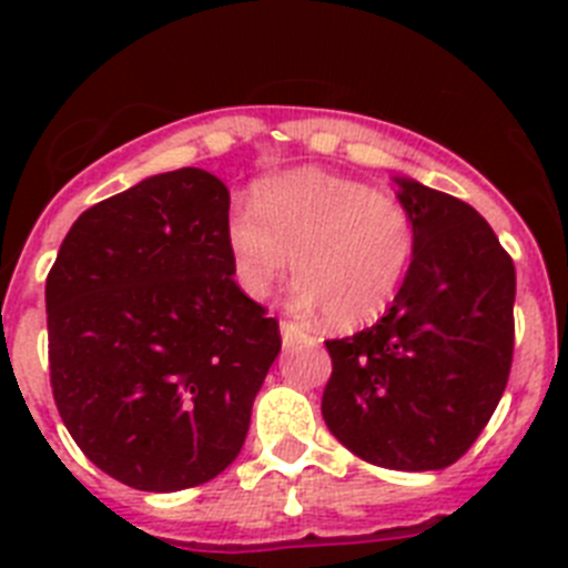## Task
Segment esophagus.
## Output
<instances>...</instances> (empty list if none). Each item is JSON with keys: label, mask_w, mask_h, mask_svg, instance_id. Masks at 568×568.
Listing matches in <instances>:
<instances>
[{"label": "esophagus", "mask_w": 568, "mask_h": 568, "mask_svg": "<svg viewBox=\"0 0 568 568\" xmlns=\"http://www.w3.org/2000/svg\"><path fill=\"white\" fill-rule=\"evenodd\" d=\"M281 341H284V346L298 344V341H307V333L295 327V324H290V321H281Z\"/></svg>", "instance_id": "obj_1"}]
</instances>
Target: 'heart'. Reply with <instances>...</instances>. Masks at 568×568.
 I'll return each mask as SVG.
<instances>
[{"label": "heart", "instance_id": "b5f03b06", "mask_svg": "<svg viewBox=\"0 0 568 568\" xmlns=\"http://www.w3.org/2000/svg\"><path fill=\"white\" fill-rule=\"evenodd\" d=\"M235 278L264 298L295 270V307L324 310L341 329L373 324L415 258V219L398 195L358 179L295 170L253 190L227 222Z\"/></svg>", "mask_w": 568, "mask_h": 568}]
</instances>
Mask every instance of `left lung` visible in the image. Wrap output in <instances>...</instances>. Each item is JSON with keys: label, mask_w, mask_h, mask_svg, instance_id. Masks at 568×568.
Returning a JSON list of instances; mask_svg holds the SVG:
<instances>
[{"label": "left lung", "mask_w": 568, "mask_h": 568, "mask_svg": "<svg viewBox=\"0 0 568 568\" xmlns=\"http://www.w3.org/2000/svg\"><path fill=\"white\" fill-rule=\"evenodd\" d=\"M395 182L415 219V258L378 324L327 341L321 415L366 464L444 469L478 440L509 381L515 264L478 210Z\"/></svg>", "instance_id": "8db88e82"}]
</instances>
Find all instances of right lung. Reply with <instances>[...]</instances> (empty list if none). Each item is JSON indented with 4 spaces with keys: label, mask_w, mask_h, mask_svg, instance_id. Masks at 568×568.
Returning <instances> with one entry per match:
<instances>
[{
    "label": "right lung",
    "mask_w": 568,
    "mask_h": 568,
    "mask_svg": "<svg viewBox=\"0 0 568 568\" xmlns=\"http://www.w3.org/2000/svg\"><path fill=\"white\" fill-rule=\"evenodd\" d=\"M230 190L199 168L93 204L44 284L53 400L104 475L142 491L207 484L241 453L278 321L241 293Z\"/></svg>",
    "instance_id": "obj_1"
}]
</instances>
